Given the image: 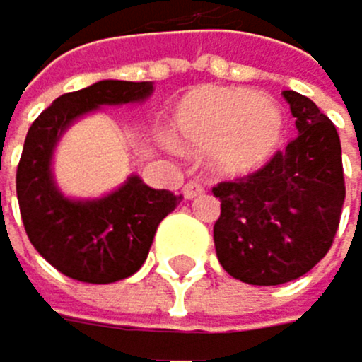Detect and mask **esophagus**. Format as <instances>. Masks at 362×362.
Masks as SVG:
<instances>
[{
  "label": "esophagus",
  "mask_w": 362,
  "mask_h": 362,
  "mask_svg": "<svg viewBox=\"0 0 362 362\" xmlns=\"http://www.w3.org/2000/svg\"><path fill=\"white\" fill-rule=\"evenodd\" d=\"M182 194H185L187 200H194V198H198V196L205 194V187H202L200 182H187L185 189H182Z\"/></svg>",
  "instance_id": "obj_1"
}]
</instances>
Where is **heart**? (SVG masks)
<instances>
[{
    "label": "heart",
    "mask_w": 362,
    "mask_h": 362,
    "mask_svg": "<svg viewBox=\"0 0 362 362\" xmlns=\"http://www.w3.org/2000/svg\"><path fill=\"white\" fill-rule=\"evenodd\" d=\"M171 132L185 151L205 153L214 173L245 177L264 168L284 139V110L247 87L202 85L171 110ZM168 148H175L166 139Z\"/></svg>",
    "instance_id": "1"
}]
</instances>
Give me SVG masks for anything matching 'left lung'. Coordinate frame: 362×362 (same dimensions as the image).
Wrapping results in <instances>:
<instances>
[{
  "mask_svg": "<svg viewBox=\"0 0 362 362\" xmlns=\"http://www.w3.org/2000/svg\"><path fill=\"white\" fill-rule=\"evenodd\" d=\"M297 137L257 173L221 182L214 245L221 266L252 286H277L306 275L322 259L345 202L336 126L302 94L284 92Z\"/></svg>",
  "mask_w": 362,
  "mask_h": 362,
  "instance_id": "obj_1",
  "label": "left lung"
}]
</instances>
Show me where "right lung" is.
Listing matches in <instances>:
<instances>
[{"instance_id":"obj_1","label":"right lung","mask_w":362,"mask_h":362,"mask_svg":"<svg viewBox=\"0 0 362 362\" xmlns=\"http://www.w3.org/2000/svg\"><path fill=\"white\" fill-rule=\"evenodd\" d=\"M153 83L98 81L58 96L26 132L17 166V200L28 241L62 275L85 284H112L144 266L157 225L182 196L151 189L130 175L101 198H69L54 180V151L65 130L103 105L141 103Z\"/></svg>"}]
</instances>
